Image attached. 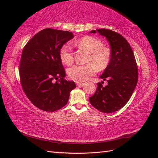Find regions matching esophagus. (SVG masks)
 Wrapping results in <instances>:
<instances>
[{
    "label": "esophagus",
    "mask_w": 158,
    "mask_h": 158,
    "mask_svg": "<svg viewBox=\"0 0 158 158\" xmlns=\"http://www.w3.org/2000/svg\"><path fill=\"white\" fill-rule=\"evenodd\" d=\"M75 83H76V84H77V85L78 86V87H82L83 86V83L82 82H81V81H75Z\"/></svg>",
    "instance_id": "obj_1"
}]
</instances>
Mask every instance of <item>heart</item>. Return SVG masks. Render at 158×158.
<instances>
[{
  "label": "heart",
  "instance_id": "1",
  "mask_svg": "<svg viewBox=\"0 0 158 158\" xmlns=\"http://www.w3.org/2000/svg\"><path fill=\"white\" fill-rule=\"evenodd\" d=\"M76 44L89 53L88 62L89 63L75 64L70 67L67 73L70 79L77 81H85L94 75L96 68L102 70L108 65L110 58V49L103 46L100 39L94 36H86L77 41ZM60 56L64 64L69 65L73 62V53L70 43H66L62 47L60 50Z\"/></svg>",
  "mask_w": 158,
  "mask_h": 158
}]
</instances>
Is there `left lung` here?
Returning a JSON list of instances; mask_svg holds the SVG:
<instances>
[{"mask_svg":"<svg viewBox=\"0 0 158 158\" xmlns=\"http://www.w3.org/2000/svg\"><path fill=\"white\" fill-rule=\"evenodd\" d=\"M89 32L106 37L110 47V59L100 79L106 80L108 85L101 83L92 96L91 105L100 111L110 113L126 105L138 82V68L135 57L126 39L119 33L108 29H98ZM103 82V81H102Z\"/></svg>","mask_w":158,"mask_h":158,"instance_id":"8db88e82","label":"left lung"}]
</instances>
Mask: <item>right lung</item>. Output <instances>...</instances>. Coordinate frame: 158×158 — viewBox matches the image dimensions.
<instances>
[{"label":"right lung","instance_id":"1","mask_svg":"<svg viewBox=\"0 0 158 158\" xmlns=\"http://www.w3.org/2000/svg\"><path fill=\"white\" fill-rule=\"evenodd\" d=\"M73 37L69 31L45 28L23 49L19 64L21 84L28 98L39 109L53 112L61 109L76 88L75 82L64 79L66 74L60 56L62 47Z\"/></svg>","mask_w":158,"mask_h":158}]
</instances>
